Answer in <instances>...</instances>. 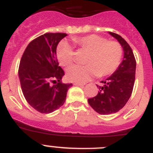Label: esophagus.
<instances>
[{
    "label": "esophagus",
    "instance_id": "34e87169",
    "mask_svg": "<svg viewBox=\"0 0 153 153\" xmlns=\"http://www.w3.org/2000/svg\"><path fill=\"white\" fill-rule=\"evenodd\" d=\"M74 85H75V86H83V84H82V83H74Z\"/></svg>",
    "mask_w": 153,
    "mask_h": 153
}]
</instances>
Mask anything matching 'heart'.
<instances>
[{"label": "heart", "mask_w": 153, "mask_h": 153, "mask_svg": "<svg viewBox=\"0 0 153 153\" xmlns=\"http://www.w3.org/2000/svg\"><path fill=\"white\" fill-rule=\"evenodd\" d=\"M74 45L89 52L86 66L74 65L67 70V77L76 83H86L97 75L100 77L114 73L120 66L123 54L121 44L115 40L97 34L74 37ZM56 56L63 67H68L74 60V51L66 41H61L56 47Z\"/></svg>", "instance_id": "1"}]
</instances>
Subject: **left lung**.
<instances>
[{
	"label": "left lung",
	"mask_w": 153,
	"mask_h": 153,
	"mask_svg": "<svg viewBox=\"0 0 153 153\" xmlns=\"http://www.w3.org/2000/svg\"><path fill=\"white\" fill-rule=\"evenodd\" d=\"M109 34L122 45L123 60L113 74L105 81H101L103 85L99 86L97 95L88 99L90 106L103 115L117 113L125 106L132 93L136 77V61L132 48L119 34L113 32H109Z\"/></svg>",
	"instance_id": "8db88e82"
}]
</instances>
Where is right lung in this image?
I'll return each instance as SVG.
<instances>
[{"mask_svg":"<svg viewBox=\"0 0 153 153\" xmlns=\"http://www.w3.org/2000/svg\"><path fill=\"white\" fill-rule=\"evenodd\" d=\"M65 33H47L33 40L24 51L18 74L24 97L36 111L50 113L63 106L72 83H62L64 71L56 49Z\"/></svg>","mask_w":153,"mask_h":153,"instance_id":"right-lung-1","label":"right lung"}]
</instances>
